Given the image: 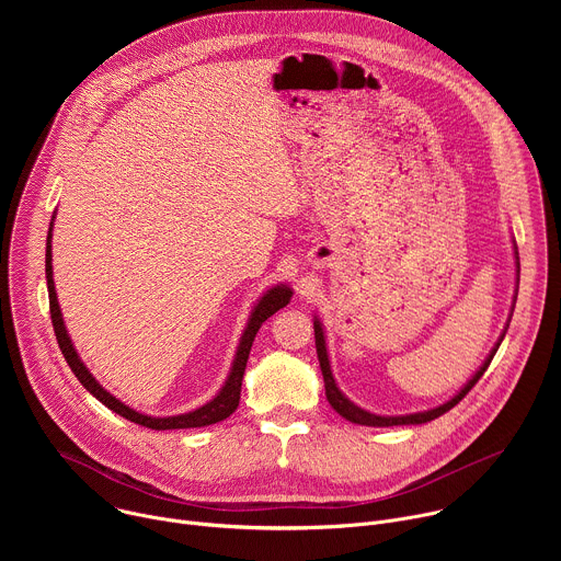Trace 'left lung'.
<instances>
[{"label": "left lung", "mask_w": 561, "mask_h": 561, "mask_svg": "<svg viewBox=\"0 0 561 561\" xmlns=\"http://www.w3.org/2000/svg\"><path fill=\"white\" fill-rule=\"evenodd\" d=\"M515 257H517V247H515ZM517 268H519V257H517ZM504 335L506 333H502V337H500V342L495 344V348L491 351V355L486 357V362L482 364V368H479L474 375H472V379L453 397V399H448L446 404H442V407H437V409H431V411H424V413H413V415H397V417H381V415H375V413H368V411H364V409H359V407H355L351 399L337 388V383H335V377H333V370H331V362H329V353H327V340H324V331H322V324L317 322V317H314V348H317V359H319V368H322V375H324V386H327V399H329V404L344 417V420H348V422H353V424H362V426H379V428H383V426H407V424H426V422H431V420H435V417H439V415H444V413H448L453 407H457L461 399L468 394V390L479 381V377H482L484 373H486V368H489V364L493 362V357H495V353H497V348H500V344H502V340H504Z\"/></svg>", "instance_id": "left-lung-1"}]
</instances>
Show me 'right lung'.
Returning <instances> with one entry per match:
<instances>
[{"instance_id":"add662e5","label":"right lung","mask_w":561,"mask_h":561,"mask_svg":"<svg viewBox=\"0 0 561 561\" xmlns=\"http://www.w3.org/2000/svg\"><path fill=\"white\" fill-rule=\"evenodd\" d=\"M50 239H53V221H50V228H48V237H46V284H48V304H50V319H53V329H55V337H57V344H59V351L66 359V364L70 366V370L75 373V377L79 379V383H82L93 397H98L100 402L104 407H108L113 413L126 417L128 422H135L139 426H146V428H152V431H173V428H202V426H210V424H217L226 417H230L234 413V409L239 407V392H242V379H244V370H247V362H249V353H251V346L255 342V335L260 331V327L266 322V319L271 314H275L279 308H284L290 297H293V290L284 284L266 290V295L257 301L255 310L251 312V319H249V327L242 335V342H239L237 346V355H234V362H232V368H230V375L226 379V383L221 386V390L210 399L208 404L191 411V413H184V415H173V417H150V415H141L133 409H128L126 404H122L119 399H115L111 392H106L100 381L91 375V370L84 366V362L79 359L77 351L72 348V342L66 333V327H64V319H61V310H59V301H57V293H55V282H53V255H50Z\"/></svg>"}]
</instances>
